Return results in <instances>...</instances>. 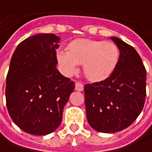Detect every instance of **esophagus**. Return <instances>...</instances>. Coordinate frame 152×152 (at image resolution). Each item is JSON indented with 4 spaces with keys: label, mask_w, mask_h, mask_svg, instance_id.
<instances>
[{
    "label": "esophagus",
    "mask_w": 152,
    "mask_h": 152,
    "mask_svg": "<svg viewBox=\"0 0 152 152\" xmlns=\"http://www.w3.org/2000/svg\"><path fill=\"white\" fill-rule=\"evenodd\" d=\"M75 89H76V91H82L83 89H84V86L81 84L80 82H76Z\"/></svg>",
    "instance_id": "obj_1"
}]
</instances>
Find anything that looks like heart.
I'll return each mask as SVG.
<instances>
[{"label":"heart","instance_id":"obj_1","mask_svg":"<svg viewBox=\"0 0 152 152\" xmlns=\"http://www.w3.org/2000/svg\"><path fill=\"white\" fill-rule=\"evenodd\" d=\"M66 50L67 52L60 50L56 53L63 73L73 76L78 72V65H83L85 76L92 82L106 80L119 61V49L111 41L80 38L71 41Z\"/></svg>","mask_w":152,"mask_h":152}]
</instances>
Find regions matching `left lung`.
I'll return each mask as SVG.
<instances>
[{"label": "left lung", "instance_id": "left-lung-1", "mask_svg": "<svg viewBox=\"0 0 152 152\" xmlns=\"http://www.w3.org/2000/svg\"><path fill=\"white\" fill-rule=\"evenodd\" d=\"M120 50L115 71L106 80L84 86L86 117L99 132L122 131L135 121L145 104L146 71L134 47L117 37Z\"/></svg>", "mask_w": 152, "mask_h": 152}]
</instances>
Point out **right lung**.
<instances>
[{
  "label": "right lung",
  "instance_id": "add662e5",
  "mask_svg": "<svg viewBox=\"0 0 152 152\" xmlns=\"http://www.w3.org/2000/svg\"><path fill=\"white\" fill-rule=\"evenodd\" d=\"M60 37L37 34L17 46L7 76L9 115L23 132L45 136L61 123L75 83L56 69Z\"/></svg>",
  "mask_w": 152,
  "mask_h": 152
}]
</instances>
